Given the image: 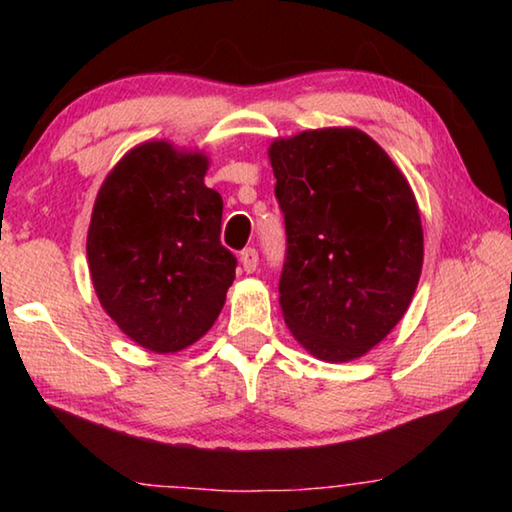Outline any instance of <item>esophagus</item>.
Instances as JSON below:
<instances>
[{
	"label": "esophagus",
	"instance_id": "34e87169",
	"mask_svg": "<svg viewBox=\"0 0 512 512\" xmlns=\"http://www.w3.org/2000/svg\"><path fill=\"white\" fill-rule=\"evenodd\" d=\"M239 259H241V266H244V271L246 273H253L255 268H257V264H259L257 248H244V250H241Z\"/></svg>",
	"mask_w": 512,
	"mask_h": 512
}]
</instances>
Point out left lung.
I'll return each instance as SVG.
<instances>
[{"instance_id":"obj_1","label":"left lung","mask_w":512,"mask_h":512,"mask_svg":"<svg viewBox=\"0 0 512 512\" xmlns=\"http://www.w3.org/2000/svg\"><path fill=\"white\" fill-rule=\"evenodd\" d=\"M287 255L280 307L323 361L366 354L400 323L422 271V223L406 178L357 128L271 144Z\"/></svg>"}]
</instances>
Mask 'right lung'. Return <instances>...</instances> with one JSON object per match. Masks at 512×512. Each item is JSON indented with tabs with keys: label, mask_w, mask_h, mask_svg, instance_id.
<instances>
[{
	"label": "right lung",
	"mask_w": 512,
	"mask_h": 512,
	"mask_svg": "<svg viewBox=\"0 0 512 512\" xmlns=\"http://www.w3.org/2000/svg\"><path fill=\"white\" fill-rule=\"evenodd\" d=\"M207 158L146 142L124 155L92 210L88 262L103 309L153 352L196 343L219 318L237 257L221 244L223 201Z\"/></svg>",
	"instance_id": "obj_1"
}]
</instances>
